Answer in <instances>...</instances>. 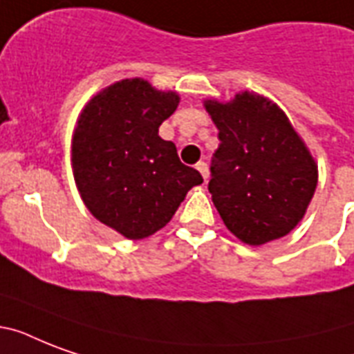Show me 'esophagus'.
<instances>
[{"label": "esophagus", "instance_id": "1", "mask_svg": "<svg viewBox=\"0 0 354 354\" xmlns=\"http://www.w3.org/2000/svg\"><path fill=\"white\" fill-rule=\"evenodd\" d=\"M196 169H198V172L202 174V178H204L205 182H207V178H209V169H207V163H205V161H198V163H196Z\"/></svg>", "mask_w": 354, "mask_h": 354}]
</instances>
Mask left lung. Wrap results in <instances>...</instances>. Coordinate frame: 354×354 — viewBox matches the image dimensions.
Segmentation results:
<instances>
[{"instance_id": "obj_1", "label": "left lung", "mask_w": 354, "mask_h": 354, "mask_svg": "<svg viewBox=\"0 0 354 354\" xmlns=\"http://www.w3.org/2000/svg\"><path fill=\"white\" fill-rule=\"evenodd\" d=\"M221 145L209 193L233 235L261 246L301 222L318 185V163L290 119L268 97L239 91L232 101L205 99Z\"/></svg>"}]
</instances>
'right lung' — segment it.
<instances>
[{
	"instance_id": "1",
	"label": "right lung",
	"mask_w": 354,
	"mask_h": 354,
	"mask_svg": "<svg viewBox=\"0 0 354 354\" xmlns=\"http://www.w3.org/2000/svg\"><path fill=\"white\" fill-rule=\"evenodd\" d=\"M176 91L122 79L86 102L71 139V167L91 215L130 241L167 226L189 189L204 182L158 136L178 108Z\"/></svg>"
}]
</instances>
